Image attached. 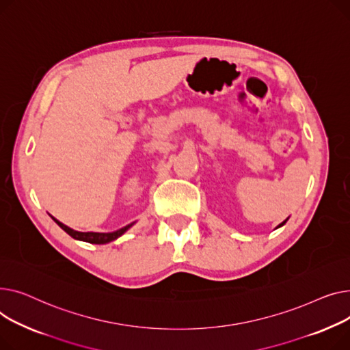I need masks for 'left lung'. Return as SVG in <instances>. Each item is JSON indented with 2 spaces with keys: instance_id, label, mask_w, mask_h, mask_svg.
<instances>
[{
  "instance_id": "8db88e82",
  "label": "left lung",
  "mask_w": 350,
  "mask_h": 350,
  "mask_svg": "<svg viewBox=\"0 0 350 350\" xmlns=\"http://www.w3.org/2000/svg\"><path fill=\"white\" fill-rule=\"evenodd\" d=\"M284 223H285V221H282V223H281V224H280V226H282V224H284ZM280 226H278V228H280Z\"/></svg>"
}]
</instances>
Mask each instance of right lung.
I'll use <instances>...</instances> for the list:
<instances>
[{"label": "right lung", "instance_id": "add662e5", "mask_svg": "<svg viewBox=\"0 0 350 350\" xmlns=\"http://www.w3.org/2000/svg\"><path fill=\"white\" fill-rule=\"evenodd\" d=\"M62 229H64L69 236H72L73 239L76 240H83V241H88V243H93V244H106L109 241H113L116 240L117 237H120L122 233H124L126 230H129L131 228V224L126 226V228H122L117 232H113V233H93V232H76L70 228H68V226H65L64 223H60L59 220H56L55 217H52Z\"/></svg>", "mask_w": 350, "mask_h": 350}]
</instances>
